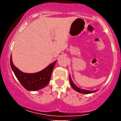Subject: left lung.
Segmentation results:
<instances>
[{"label": "left lung", "mask_w": 121, "mask_h": 121, "mask_svg": "<svg viewBox=\"0 0 121 121\" xmlns=\"http://www.w3.org/2000/svg\"><path fill=\"white\" fill-rule=\"evenodd\" d=\"M69 81H70V84L71 86L72 87V88L73 89H74L75 91H78L79 93H81L82 94H90V93H92L95 92V91H97V90L96 91H86V90H85V89H81L80 88H79L77 86L75 85L74 83L72 82V80L71 78H70V76H69Z\"/></svg>", "instance_id": "1"}]
</instances>
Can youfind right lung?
I'll use <instances>...</instances> for the list:
<instances>
[{
    "mask_svg": "<svg viewBox=\"0 0 121 121\" xmlns=\"http://www.w3.org/2000/svg\"><path fill=\"white\" fill-rule=\"evenodd\" d=\"M56 61L51 64L41 71L35 73H26L20 71L14 65L10 58V65L16 78L27 91H35L41 89L49 84L51 74Z\"/></svg>",
    "mask_w": 121,
    "mask_h": 121,
    "instance_id": "add662e5",
    "label": "right lung"
}]
</instances>
